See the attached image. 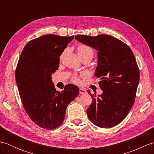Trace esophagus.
I'll return each mask as SVG.
<instances>
[{"label": "esophagus", "mask_w": 154, "mask_h": 154, "mask_svg": "<svg viewBox=\"0 0 154 154\" xmlns=\"http://www.w3.org/2000/svg\"><path fill=\"white\" fill-rule=\"evenodd\" d=\"M79 93L80 94H85L86 93V91L83 89H79Z\"/></svg>", "instance_id": "34e87169"}]
</instances>
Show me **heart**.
<instances>
[{"label": "heart", "instance_id": "heart-1", "mask_svg": "<svg viewBox=\"0 0 154 154\" xmlns=\"http://www.w3.org/2000/svg\"><path fill=\"white\" fill-rule=\"evenodd\" d=\"M77 54L79 57H89L91 59H92L94 55V52L91 47L88 46L86 45H80L77 48ZM73 81L76 83H79L80 80L79 78L74 77Z\"/></svg>", "mask_w": 154, "mask_h": 154}]
</instances>
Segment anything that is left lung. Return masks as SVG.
Masks as SVG:
<instances>
[{"mask_svg": "<svg viewBox=\"0 0 154 154\" xmlns=\"http://www.w3.org/2000/svg\"><path fill=\"white\" fill-rule=\"evenodd\" d=\"M77 41L96 50L97 66L94 75L99 81L101 94L93 95L87 116L94 125L111 128L125 119L135 101L140 81L139 69L131 49L109 35H78Z\"/></svg>", "mask_w": 154, "mask_h": 154, "instance_id": "8db88e82", "label": "left lung"}]
</instances>
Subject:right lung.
I'll list each match as a JSON object with an SVG mask.
<instances>
[{
  "label": "right lung",
  "mask_w": 154,
  "mask_h": 154,
  "mask_svg": "<svg viewBox=\"0 0 154 154\" xmlns=\"http://www.w3.org/2000/svg\"><path fill=\"white\" fill-rule=\"evenodd\" d=\"M73 38L42 35L29 42L19 58L16 81L20 97L28 115L44 129L53 130L63 123L67 106L79 93V87L72 84L60 92L51 81L60 56Z\"/></svg>",
  "instance_id": "obj_1"
}]
</instances>
